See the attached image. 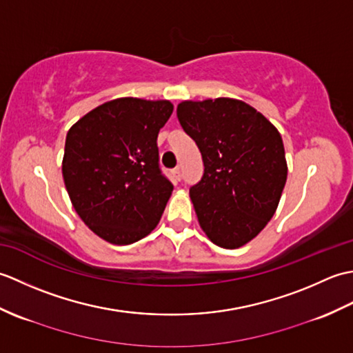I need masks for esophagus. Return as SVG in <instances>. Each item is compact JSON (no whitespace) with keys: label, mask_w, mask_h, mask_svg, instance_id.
<instances>
[{"label":"esophagus","mask_w":353,"mask_h":353,"mask_svg":"<svg viewBox=\"0 0 353 353\" xmlns=\"http://www.w3.org/2000/svg\"><path fill=\"white\" fill-rule=\"evenodd\" d=\"M171 176H172V181H174L176 183L177 182H181V170H179V168H174V170H172L171 171Z\"/></svg>","instance_id":"esophagus-1"}]
</instances>
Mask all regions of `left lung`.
<instances>
[{"instance_id":"obj_1","label":"left lung","mask_w":353,"mask_h":353,"mask_svg":"<svg viewBox=\"0 0 353 353\" xmlns=\"http://www.w3.org/2000/svg\"><path fill=\"white\" fill-rule=\"evenodd\" d=\"M177 118L205 165L201 181L190 188L200 228L214 244L238 249L279 205L288 172L281 133L235 99L182 101Z\"/></svg>"}]
</instances>
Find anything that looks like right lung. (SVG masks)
<instances>
[{"label": "right lung", "mask_w": 353, "mask_h": 353, "mask_svg": "<svg viewBox=\"0 0 353 353\" xmlns=\"http://www.w3.org/2000/svg\"><path fill=\"white\" fill-rule=\"evenodd\" d=\"M172 114L168 100L124 97L80 118L66 134L62 172L86 226L104 241L147 236L172 192L159 168L157 134Z\"/></svg>", "instance_id": "obj_1"}]
</instances>
